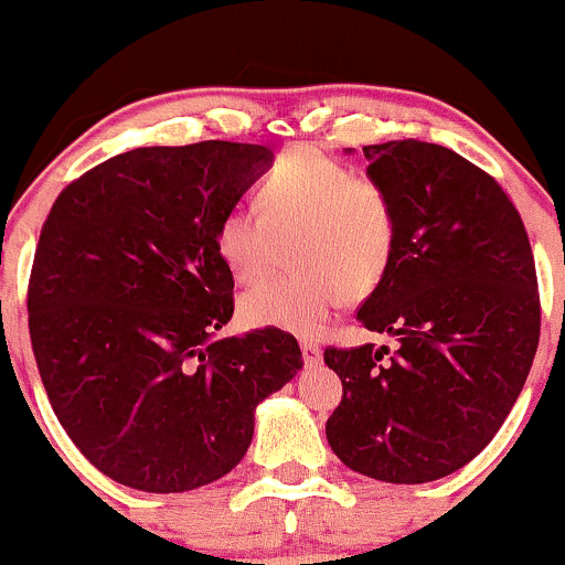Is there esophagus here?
Masks as SVG:
<instances>
[{
  "label": "esophagus",
  "mask_w": 565,
  "mask_h": 565,
  "mask_svg": "<svg viewBox=\"0 0 565 565\" xmlns=\"http://www.w3.org/2000/svg\"><path fill=\"white\" fill-rule=\"evenodd\" d=\"M301 355H305V363H318L320 361V344L312 342V339H305L301 342Z\"/></svg>",
  "instance_id": "obj_1"
}]
</instances>
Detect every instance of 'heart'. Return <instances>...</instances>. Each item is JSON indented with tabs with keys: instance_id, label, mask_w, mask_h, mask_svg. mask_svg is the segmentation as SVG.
I'll list each match as a JSON object with an SVG mask.
<instances>
[{
	"instance_id": "1",
	"label": "heart",
	"mask_w": 565,
	"mask_h": 565,
	"mask_svg": "<svg viewBox=\"0 0 565 565\" xmlns=\"http://www.w3.org/2000/svg\"><path fill=\"white\" fill-rule=\"evenodd\" d=\"M294 234L299 271L260 282L239 301L247 326L315 337L350 299L385 280L396 256L398 212L380 180L315 148H294L271 163L258 204H232L215 223V250L239 282L269 271L277 239Z\"/></svg>"
}]
</instances>
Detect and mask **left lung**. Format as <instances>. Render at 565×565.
Listing matches in <instances>:
<instances>
[{
    "label": "left lung",
    "mask_w": 565,
    "mask_h": 565,
    "mask_svg": "<svg viewBox=\"0 0 565 565\" xmlns=\"http://www.w3.org/2000/svg\"><path fill=\"white\" fill-rule=\"evenodd\" d=\"M363 156L398 242L358 320L398 348H326L342 380L326 436L358 475L420 484L482 452L518 402L542 331L536 264L507 191L455 150L404 139Z\"/></svg>",
    "instance_id": "8db88e82"
}]
</instances>
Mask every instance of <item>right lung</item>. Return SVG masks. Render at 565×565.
<instances>
[{
	"instance_id": "add662e5",
	"label": "right lung",
	"mask_w": 565,
	"mask_h": 565,
	"mask_svg": "<svg viewBox=\"0 0 565 565\" xmlns=\"http://www.w3.org/2000/svg\"><path fill=\"white\" fill-rule=\"evenodd\" d=\"M269 161L223 139L137 148L72 180L42 223L26 294L40 377L115 482L183 493L228 475L256 406L301 369L288 331L212 342L234 315L215 223Z\"/></svg>"
}]
</instances>
